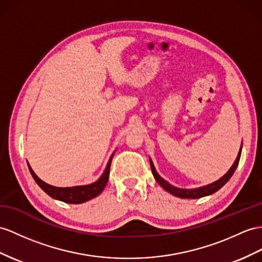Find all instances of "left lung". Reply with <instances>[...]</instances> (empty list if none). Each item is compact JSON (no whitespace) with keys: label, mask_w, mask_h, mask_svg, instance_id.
I'll return each mask as SVG.
<instances>
[{"label":"left lung","mask_w":262,"mask_h":262,"mask_svg":"<svg viewBox=\"0 0 262 262\" xmlns=\"http://www.w3.org/2000/svg\"><path fill=\"white\" fill-rule=\"evenodd\" d=\"M241 150H242V145L240 148V151L238 153V157L235 159L234 163L232 164V167L229 169V171L227 173L223 176L222 178H220L219 180H216L212 183L207 184V186H203L200 188H194V189H180V188H177L173 187L172 184H170L169 182L165 181L164 179L158 174V172L155 168V165H153V162L150 159V164H151V170H152V173L153 177H155V179L157 180V182L160 184V186L165 190L168 191L169 193L173 194L176 196H179L182 198V199H198V198H202V196H206V195H210L214 192H216L219 189H221L225 184L229 181V179L232 177V174L234 173L235 169H237L238 164H239V160H240V156H241Z\"/></svg>","instance_id":"1"}]
</instances>
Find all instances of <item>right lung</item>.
Returning <instances> with one entry per match:
<instances>
[{"instance_id": "right-lung-1", "label": "right lung", "mask_w": 262, "mask_h": 262, "mask_svg": "<svg viewBox=\"0 0 262 262\" xmlns=\"http://www.w3.org/2000/svg\"><path fill=\"white\" fill-rule=\"evenodd\" d=\"M113 156L114 153L109 159V162L106 164L104 172L102 173V176L97 181L91 184H86V186H76V187H69V188L53 187L51 186V184L46 183L34 173V171L32 170L29 163L28 165H29V170L31 172L32 177H33V179L37 184H39V187L44 191V192L48 193L50 196H52L53 199L60 200L67 203H73V205H78V203H82V202L93 199V198L98 196L102 191H103L104 187L107 183V180H109L110 167H111Z\"/></svg>"}]
</instances>
